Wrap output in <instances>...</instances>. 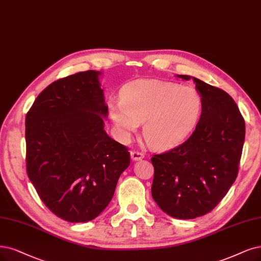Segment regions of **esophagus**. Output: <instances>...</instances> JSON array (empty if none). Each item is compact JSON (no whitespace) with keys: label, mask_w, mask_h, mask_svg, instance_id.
Listing matches in <instances>:
<instances>
[{"label":"esophagus","mask_w":261,"mask_h":261,"mask_svg":"<svg viewBox=\"0 0 261 261\" xmlns=\"http://www.w3.org/2000/svg\"><path fill=\"white\" fill-rule=\"evenodd\" d=\"M131 158L132 160L134 161H138V160H141L144 158V153L143 152H140L138 150H131Z\"/></svg>","instance_id":"esophagus-1"}]
</instances>
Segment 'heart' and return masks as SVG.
I'll return each mask as SVG.
<instances>
[{
    "instance_id": "b5f03b06",
    "label": "heart",
    "mask_w": 261,
    "mask_h": 261,
    "mask_svg": "<svg viewBox=\"0 0 261 261\" xmlns=\"http://www.w3.org/2000/svg\"><path fill=\"white\" fill-rule=\"evenodd\" d=\"M201 108V95L191 87L146 80L122 88L120 100H110L109 114L120 140H127L143 121L145 141L166 148L188 136Z\"/></svg>"
}]
</instances>
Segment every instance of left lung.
<instances>
[{"mask_svg": "<svg viewBox=\"0 0 261 261\" xmlns=\"http://www.w3.org/2000/svg\"><path fill=\"white\" fill-rule=\"evenodd\" d=\"M188 81V75H177ZM202 99L199 122L180 145L151 157V196L168 215L194 219L213 210L234 182L245 121L224 90L192 77Z\"/></svg>", "mask_w": 261, "mask_h": 261, "instance_id": "left-lung-1", "label": "left lung"}]
</instances>
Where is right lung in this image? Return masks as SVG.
Returning <instances> with one entry per match:
<instances>
[{"mask_svg":"<svg viewBox=\"0 0 261 261\" xmlns=\"http://www.w3.org/2000/svg\"><path fill=\"white\" fill-rule=\"evenodd\" d=\"M99 75L89 70L54 82L25 117L28 176L43 203L70 223L99 216L130 165L128 148L104 130Z\"/></svg>","mask_w":261,"mask_h":261,"instance_id":"right-lung-1","label":"right lung"}]
</instances>
